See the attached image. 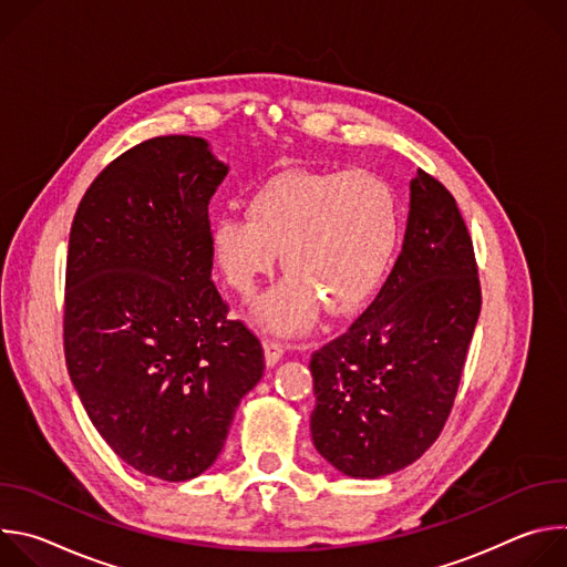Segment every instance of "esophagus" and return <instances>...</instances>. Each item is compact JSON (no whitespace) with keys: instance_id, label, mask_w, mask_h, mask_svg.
Listing matches in <instances>:
<instances>
[{"instance_id":"esophagus-1","label":"esophagus","mask_w":567,"mask_h":567,"mask_svg":"<svg viewBox=\"0 0 567 567\" xmlns=\"http://www.w3.org/2000/svg\"><path fill=\"white\" fill-rule=\"evenodd\" d=\"M285 354V348L278 341H265V361L269 368H274Z\"/></svg>"}]
</instances>
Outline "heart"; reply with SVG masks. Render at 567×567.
<instances>
[{"instance_id":"b5f03b06","label":"heart","mask_w":567,"mask_h":567,"mask_svg":"<svg viewBox=\"0 0 567 567\" xmlns=\"http://www.w3.org/2000/svg\"><path fill=\"white\" fill-rule=\"evenodd\" d=\"M401 237L392 186L370 173L287 171L265 182L247 213L210 224V249L224 280L251 298L276 269L289 271L265 293L254 320L267 332L296 334L318 318L361 309L383 285Z\"/></svg>"}]
</instances>
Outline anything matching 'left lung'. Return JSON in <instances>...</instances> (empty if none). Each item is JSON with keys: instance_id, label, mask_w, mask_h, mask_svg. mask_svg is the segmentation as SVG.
Instances as JSON below:
<instances>
[{"instance_id": "1", "label": "left lung", "mask_w": 567, "mask_h": 567, "mask_svg": "<svg viewBox=\"0 0 567 567\" xmlns=\"http://www.w3.org/2000/svg\"><path fill=\"white\" fill-rule=\"evenodd\" d=\"M480 302L473 245L457 204L417 171L388 280L352 328L311 357L316 451L361 480L422 457L451 413Z\"/></svg>"}]
</instances>
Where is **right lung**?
I'll use <instances>...</instances> for the list:
<instances>
[{
	"mask_svg": "<svg viewBox=\"0 0 567 567\" xmlns=\"http://www.w3.org/2000/svg\"><path fill=\"white\" fill-rule=\"evenodd\" d=\"M226 175L206 138L143 141L96 177L69 235L71 383L110 449L166 482L213 466L265 372L210 280L208 204Z\"/></svg>",
	"mask_w": 567,
	"mask_h": 567,
	"instance_id": "right-lung-1",
	"label": "right lung"
}]
</instances>
